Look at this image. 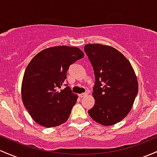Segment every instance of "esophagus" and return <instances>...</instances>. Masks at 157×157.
Segmentation results:
<instances>
[{"mask_svg": "<svg viewBox=\"0 0 157 157\" xmlns=\"http://www.w3.org/2000/svg\"><path fill=\"white\" fill-rule=\"evenodd\" d=\"M87 96V93H82V94H79L78 96L80 98H83L84 96Z\"/></svg>", "mask_w": 157, "mask_h": 157, "instance_id": "esophagus-1", "label": "esophagus"}]
</instances>
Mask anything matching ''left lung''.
<instances>
[{"instance_id": "left-lung-1", "label": "left lung", "mask_w": 157, "mask_h": 157, "mask_svg": "<svg viewBox=\"0 0 157 157\" xmlns=\"http://www.w3.org/2000/svg\"><path fill=\"white\" fill-rule=\"evenodd\" d=\"M84 50L96 77L95 105L88 113L102 125L117 124L131 111L138 93L134 70L124 56L110 46L88 44Z\"/></svg>"}]
</instances>
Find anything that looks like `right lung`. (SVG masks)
I'll list each match as a JSON object with an SVG mask.
<instances>
[{"label": "right lung", "instance_id": "add662e5", "mask_svg": "<svg viewBox=\"0 0 157 157\" xmlns=\"http://www.w3.org/2000/svg\"><path fill=\"white\" fill-rule=\"evenodd\" d=\"M84 56L78 47L58 46L41 50L29 63L23 77L21 98L38 124L52 128L67 121L78 96L68 86H61L69 67Z\"/></svg>", "mask_w": 157, "mask_h": 157}]
</instances>
